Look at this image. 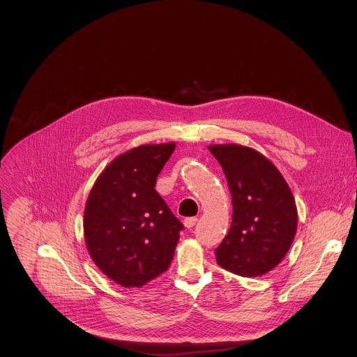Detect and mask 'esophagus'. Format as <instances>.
Masks as SVG:
<instances>
[{
	"instance_id": "34e87169",
	"label": "esophagus",
	"mask_w": 357,
	"mask_h": 357,
	"mask_svg": "<svg viewBox=\"0 0 357 357\" xmlns=\"http://www.w3.org/2000/svg\"><path fill=\"white\" fill-rule=\"evenodd\" d=\"M196 222H197V218H186L183 220V225L186 229H192L196 225Z\"/></svg>"
}]
</instances>
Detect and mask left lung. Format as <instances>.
<instances>
[{
    "mask_svg": "<svg viewBox=\"0 0 357 357\" xmlns=\"http://www.w3.org/2000/svg\"><path fill=\"white\" fill-rule=\"evenodd\" d=\"M231 195V226L215 250L218 264L241 277H260L275 268L294 241L298 213L292 192L275 165L259 151L211 145Z\"/></svg>",
    "mask_w": 357,
    "mask_h": 357,
    "instance_id": "8db88e82",
    "label": "left lung"
}]
</instances>
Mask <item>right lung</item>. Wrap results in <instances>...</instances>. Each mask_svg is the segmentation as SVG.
<instances>
[{"instance_id": "1", "label": "right lung", "mask_w": 357, "mask_h": 357, "mask_svg": "<svg viewBox=\"0 0 357 357\" xmlns=\"http://www.w3.org/2000/svg\"><path fill=\"white\" fill-rule=\"evenodd\" d=\"M175 142L139 145L113 160L86 202L83 230L94 264L126 288L165 273L183 225L155 190Z\"/></svg>"}]
</instances>
